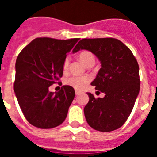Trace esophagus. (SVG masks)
Wrapping results in <instances>:
<instances>
[{"mask_svg":"<svg viewBox=\"0 0 157 157\" xmlns=\"http://www.w3.org/2000/svg\"><path fill=\"white\" fill-rule=\"evenodd\" d=\"M81 94V91H78V90H75V94L76 95H78V94Z\"/></svg>","mask_w":157,"mask_h":157,"instance_id":"obj_1","label":"esophagus"}]
</instances>
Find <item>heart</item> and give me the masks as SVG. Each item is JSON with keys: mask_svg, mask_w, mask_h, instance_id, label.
<instances>
[{"mask_svg": "<svg viewBox=\"0 0 157 157\" xmlns=\"http://www.w3.org/2000/svg\"><path fill=\"white\" fill-rule=\"evenodd\" d=\"M78 58L81 60L83 64L86 66H88L92 63H95V57L94 55L90 51L84 50L82 51L78 55ZM69 62H70V57L67 56L63 61V69H67L68 67ZM90 79L87 77H78V76H71L65 79V84L69 86L73 87L77 90H82L87 83L89 82Z\"/></svg>", "mask_w": 157, "mask_h": 157, "instance_id": "heart-1", "label": "heart"}]
</instances>
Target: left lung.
<instances>
[{
	"label": "left lung",
	"instance_id": "obj_1",
	"mask_svg": "<svg viewBox=\"0 0 157 157\" xmlns=\"http://www.w3.org/2000/svg\"><path fill=\"white\" fill-rule=\"evenodd\" d=\"M86 49L94 53L101 67L91 82L105 93L95 98L87 93L89 102L84 108L87 123L93 129L109 132L120 128L130 115L140 90L139 67L130 48L116 38H85L72 52Z\"/></svg>",
	"mask_w": 157,
	"mask_h": 157
}]
</instances>
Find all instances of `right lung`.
<instances>
[{
  "mask_svg": "<svg viewBox=\"0 0 157 157\" xmlns=\"http://www.w3.org/2000/svg\"><path fill=\"white\" fill-rule=\"evenodd\" d=\"M79 38L58 40L37 37L23 48L16 62L14 91L27 121L50 129L65 120L74 100L75 90L63 86L59 92L48 87L63 75V61Z\"/></svg>",
  "mask_w": 157,
  "mask_h": 157,
  "instance_id": "1",
  "label": "right lung"
}]
</instances>
